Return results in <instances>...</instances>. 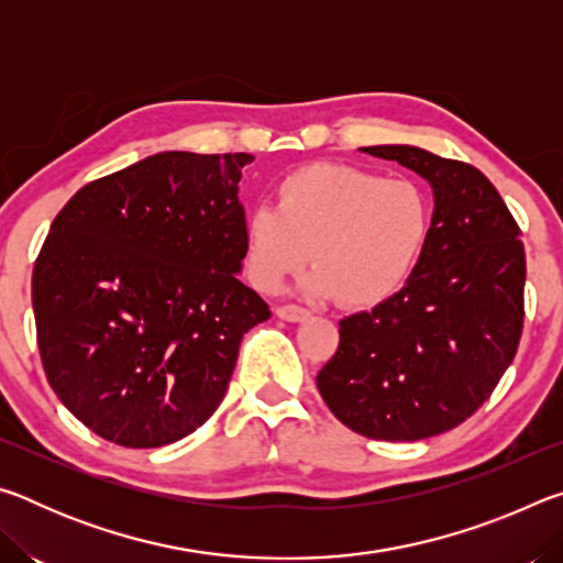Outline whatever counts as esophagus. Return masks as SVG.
I'll list each match as a JSON object with an SVG mask.
<instances>
[{
    "label": "esophagus",
    "instance_id": "obj_1",
    "mask_svg": "<svg viewBox=\"0 0 563 563\" xmlns=\"http://www.w3.org/2000/svg\"><path fill=\"white\" fill-rule=\"evenodd\" d=\"M275 316L288 322H300L310 318V310L300 308V305H280V308H275Z\"/></svg>",
    "mask_w": 563,
    "mask_h": 563
}]
</instances>
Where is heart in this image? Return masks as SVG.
<instances>
[{
	"mask_svg": "<svg viewBox=\"0 0 563 563\" xmlns=\"http://www.w3.org/2000/svg\"><path fill=\"white\" fill-rule=\"evenodd\" d=\"M427 235L430 203L415 184L310 164L278 180L273 208L245 216L243 271L253 288L275 292L308 255L316 273L305 288L367 308L402 288Z\"/></svg>",
	"mask_w": 563,
	"mask_h": 563,
	"instance_id": "1",
	"label": "heart"
}]
</instances>
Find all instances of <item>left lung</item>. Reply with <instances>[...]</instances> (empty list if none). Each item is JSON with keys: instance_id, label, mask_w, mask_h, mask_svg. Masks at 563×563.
I'll return each instance as SVG.
<instances>
[{"instance_id": "left-lung-1", "label": "left lung", "mask_w": 563, "mask_h": 563, "mask_svg": "<svg viewBox=\"0 0 563 563\" xmlns=\"http://www.w3.org/2000/svg\"><path fill=\"white\" fill-rule=\"evenodd\" d=\"M432 186L424 251L405 288L340 320L318 375L330 412L369 440L417 442L462 424L517 355L527 255L492 180L417 146H367Z\"/></svg>"}]
</instances>
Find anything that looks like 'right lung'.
<instances>
[{
	"instance_id": "right-lung-1",
	"label": "right lung",
	"mask_w": 563,
	"mask_h": 563,
	"mask_svg": "<svg viewBox=\"0 0 563 563\" xmlns=\"http://www.w3.org/2000/svg\"><path fill=\"white\" fill-rule=\"evenodd\" d=\"M251 154L166 151L76 190L34 263L46 379L113 444L196 432L231 383L243 335L271 318L238 280Z\"/></svg>"
}]
</instances>
